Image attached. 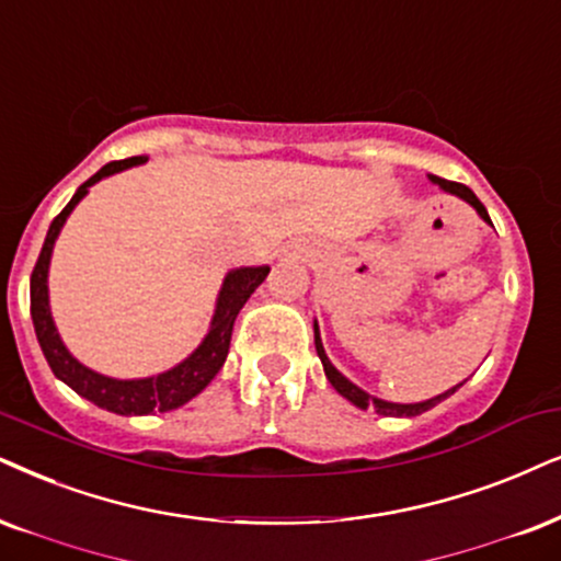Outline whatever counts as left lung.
<instances>
[{"label": "left lung", "mask_w": 561, "mask_h": 561, "mask_svg": "<svg viewBox=\"0 0 561 561\" xmlns=\"http://www.w3.org/2000/svg\"><path fill=\"white\" fill-rule=\"evenodd\" d=\"M430 181H432V183H437V186L443 188V191H448V194H453V196H460V198H463V202H469L471 207L479 211V217L484 219V222L492 225V219H489L486 209H484V204L479 202L477 194H473V191H471L469 186H463V183H456V181L437 179V175H430ZM313 331H316V352H318V357H321V363H323L325 378H329L331 386L336 388V391L342 393L346 401H352L354 407H357V409H370V407H373V409L378 411V414H382V416H416V414H422V411H430L432 407H437L439 401H445V399H448V396H453V393L458 391L460 386H463V382H458V386H456V388H450V391L439 393V396H435V399L422 401V403H391V401L375 399V396H370L367 391H363V388L354 386L352 380H346L344 375L339 373L336 367L331 365V359L325 357V350H323V344H321V333H318V323H313Z\"/></svg>", "instance_id": "1"}]
</instances>
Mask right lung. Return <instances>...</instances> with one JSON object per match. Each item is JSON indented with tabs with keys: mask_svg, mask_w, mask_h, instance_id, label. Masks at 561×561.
Masks as SVG:
<instances>
[{
	"mask_svg": "<svg viewBox=\"0 0 561 561\" xmlns=\"http://www.w3.org/2000/svg\"><path fill=\"white\" fill-rule=\"evenodd\" d=\"M147 158H126L108 162L98 170L92 179H88L77 188L72 202L64 207L59 215L54 217L51 228L46 232L44 248H41V256L35 261V268L31 274V316L35 325V336H38L41 350L48 367L59 380L67 382L75 393H80L82 399L95 403V407L108 409L113 414L124 416H141L150 414V411H170L179 409L183 403L194 399L196 393H202L209 386L211 378L219 373V367L225 365L230 352V339H232V323L240 313V308L248 302V297L256 293V287L266 279L268 266H240L225 276L222 289H219L215 316H211L209 333L204 336V342L196 346L194 354H188L183 363L170 367L168 373L152 375V378H139V380H116L108 375H101L69 354L64 346L59 331H56L51 308H48V264H51V251L56 238L67 222V217L72 215V209L82 202L84 194L92 183L108 179L113 173H122V170L131 165H141Z\"/></svg>",
	"mask_w": 561,
	"mask_h": 561,
	"instance_id": "1",
	"label": "right lung"
}]
</instances>
